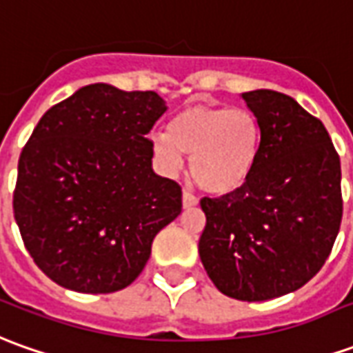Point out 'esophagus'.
I'll return each mask as SVG.
<instances>
[{
  "instance_id": "34e87169",
  "label": "esophagus",
  "mask_w": 353,
  "mask_h": 353,
  "mask_svg": "<svg viewBox=\"0 0 353 353\" xmlns=\"http://www.w3.org/2000/svg\"><path fill=\"white\" fill-rule=\"evenodd\" d=\"M181 203H183V208H191L199 205V199H196L195 195H191L189 191H183V195H181Z\"/></svg>"
}]
</instances>
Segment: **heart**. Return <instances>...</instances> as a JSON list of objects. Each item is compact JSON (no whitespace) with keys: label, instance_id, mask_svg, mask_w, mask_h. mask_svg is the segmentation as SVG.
I'll return each instance as SVG.
<instances>
[{"label":"heart","instance_id":"heart-1","mask_svg":"<svg viewBox=\"0 0 353 353\" xmlns=\"http://www.w3.org/2000/svg\"><path fill=\"white\" fill-rule=\"evenodd\" d=\"M263 131L245 108L195 102L177 110L164 131L150 135V150L164 174H176L181 154L196 185L210 195L239 191L251 179L261 158Z\"/></svg>","mask_w":353,"mask_h":353}]
</instances>
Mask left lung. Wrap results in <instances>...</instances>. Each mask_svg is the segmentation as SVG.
Returning <instances> with one entry per match:
<instances>
[{
    "mask_svg": "<svg viewBox=\"0 0 353 353\" xmlns=\"http://www.w3.org/2000/svg\"><path fill=\"white\" fill-rule=\"evenodd\" d=\"M241 98L261 123V158L239 191L201 201L199 255L224 296L265 301L325 265L342 220V174L325 125L292 96L259 88Z\"/></svg>",
    "mask_w": 353,
    "mask_h": 353,
    "instance_id": "8db88e82",
    "label": "left lung"
}]
</instances>
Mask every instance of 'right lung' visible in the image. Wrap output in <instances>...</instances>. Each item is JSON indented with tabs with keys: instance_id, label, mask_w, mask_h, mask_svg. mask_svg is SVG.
<instances>
[{
	"instance_id": "1",
	"label": "right lung",
	"mask_w": 353,
	"mask_h": 353,
	"mask_svg": "<svg viewBox=\"0 0 353 353\" xmlns=\"http://www.w3.org/2000/svg\"><path fill=\"white\" fill-rule=\"evenodd\" d=\"M166 110L152 90L96 83L38 121L19 158L13 210L26 251L56 284L123 290L179 216L181 187L154 174L148 139Z\"/></svg>"
}]
</instances>
